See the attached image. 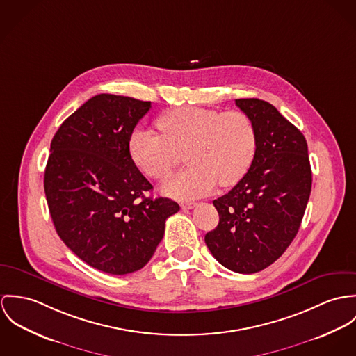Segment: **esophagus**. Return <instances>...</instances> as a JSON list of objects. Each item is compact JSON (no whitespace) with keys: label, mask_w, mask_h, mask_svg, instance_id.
<instances>
[{"label":"esophagus","mask_w":356,"mask_h":356,"mask_svg":"<svg viewBox=\"0 0 356 356\" xmlns=\"http://www.w3.org/2000/svg\"><path fill=\"white\" fill-rule=\"evenodd\" d=\"M195 206H197L195 202H184V203H181L183 209H194Z\"/></svg>","instance_id":"1"}]
</instances>
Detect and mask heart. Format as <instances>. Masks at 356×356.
Masks as SVG:
<instances>
[{
	"label": "heart",
	"mask_w": 356,
	"mask_h": 356,
	"mask_svg": "<svg viewBox=\"0 0 356 356\" xmlns=\"http://www.w3.org/2000/svg\"><path fill=\"white\" fill-rule=\"evenodd\" d=\"M157 127L161 135L135 128L128 142L129 154L146 176L162 180L187 153L190 169L162 186L165 195L177 200L204 197L218 183L235 186L255 157V127L240 111L177 108L159 116Z\"/></svg>",
	"instance_id": "b5f03b06"
}]
</instances>
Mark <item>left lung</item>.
Listing matches in <instances>:
<instances>
[{"label":"left lung","instance_id":"obj_1","mask_svg":"<svg viewBox=\"0 0 356 356\" xmlns=\"http://www.w3.org/2000/svg\"><path fill=\"white\" fill-rule=\"evenodd\" d=\"M235 102L254 122L257 152L244 177L213 200L220 222L204 241L222 266L252 275L277 261L296 236L312 193V166L306 138L272 104Z\"/></svg>","mask_w":356,"mask_h":356}]
</instances>
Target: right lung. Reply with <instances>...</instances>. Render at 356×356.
I'll return each instance as SVG.
<instances>
[{"mask_svg":"<svg viewBox=\"0 0 356 356\" xmlns=\"http://www.w3.org/2000/svg\"><path fill=\"white\" fill-rule=\"evenodd\" d=\"M152 102L98 94L56 132L44 194L57 235L87 265L109 273L142 269L156 252L165 221L180 210L153 190L129 154V136Z\"/></svg>","mask_w":356,"mask_h":356,"instance_id":"obj_1","label":"right lung"}]
</instances>
